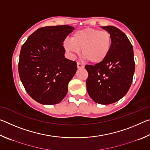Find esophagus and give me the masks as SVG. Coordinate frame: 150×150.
Here are the masks:
<instances>
[{
  "label": "esophagus",
  "mask_w": 150,
  "mask_h": 150,
  "mask_svg": "<svg viewBox=\"0 0 150 150\" xmlns=\"http://www.w3.org/2000/svg\"><path fill=\"white\" fill-rule=\"evenodd\" d=\"M77 67L78 69H82V68L84 67V65H83V64H82V63H81L79 62H77Z\"/></svg>",
  "instance_id": "1"
}]
</instances>
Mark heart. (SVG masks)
Wrapping results in <instances>:
<instances>
[{
	"label": "heart",
	"instance_id": "b5f03b06",
	"mask_svg": "<svg viewBox=\"0 0 150 150\" xmlns=\"http://www.w3.org/2000/svg\"><path fill=\"white\" fill-rule=\"evenodd\" d=\"M112 44L110 33L96 28H85L76 31L71 39L63 43L67 52L74 56L82 50V56L88 62L97 64L103 62L110 53Z\"/></svg>",
	"mask_w": 150,
	"mask_h": 150
}]
</instances>
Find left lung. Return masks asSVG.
Instances as JSON below:
<instances>
[{"label": "left lung", "mask_w": 150, "mask_h": 150, "mask_svg": "<svg viewBox=\"0 0 150 150\" xmlns=\"http://www.w3.org/2000/svg\"><path fill=\"white\" fill-rule=\"evenodd\" d=\"M110 33L112 44L107 57L95 65H87L86 85L88 95L95 103L109 105L126 95L135 71L134 51L126 35L112 26H103Z\"/></svg>", "instance_id": "obj_1"}]
</instances>
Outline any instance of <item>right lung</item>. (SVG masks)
<instances>
[{
    "label": "right lung",
    "mask_w": 150,
    "mask_h": 150,
    "mask_svg": "<svg viewBox=\"0 0 150 150\" xmlns=\"http://www.w3.org/2000/svg\"><path fill=\"white\" fill-rule=\"evenodd\" d=\"M75 28L67 25L38 29L22 45L18 73L26 92L42 105L60 103L68 83L77 70V63L65 57L63 45Z\"/></svg>",
    "instance_id": "right-lung-1"
}]
</instances>
